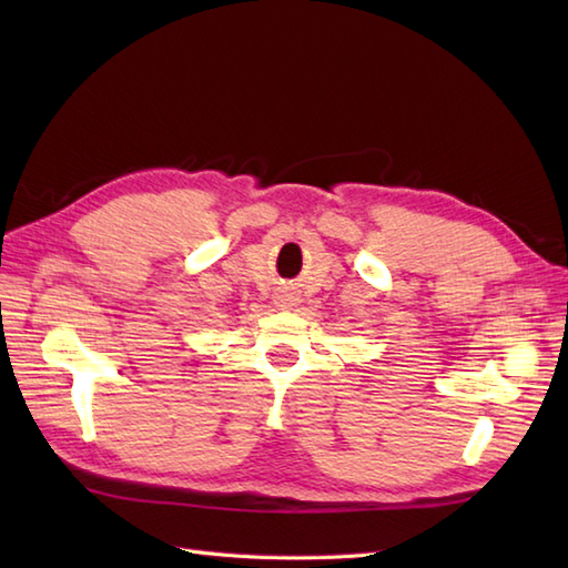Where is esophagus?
<instances>
[{"label": "esophagus", "mask_w": 568, "mask_h": 568, "mask_svg": "<svg viewBox=\"0 0 568 568\" xmlns=\"http://www.w3.org/2000/svg\"><path fill=\"white\" fill-rule=\"evenodd\" d=\"M277 305H281V307H291V305H293V297H291V295H281V297H277Z\"/></svg>", "instance_id": "1"}]
</instances>
